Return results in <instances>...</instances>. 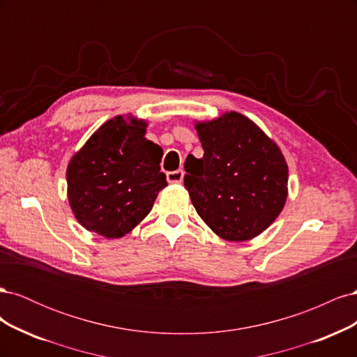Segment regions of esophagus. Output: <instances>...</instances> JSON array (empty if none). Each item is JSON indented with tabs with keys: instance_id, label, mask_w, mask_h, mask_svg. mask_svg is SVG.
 Segmentation results:
<instances>
[{
	"instance_id": "34e87169",
	"label": "esophagus",
	"mask_w": 357,
	"mask_h": 357,
	"mask_svg": "<svg viewBox=\"0 0 357 357\" xmlns=\"http://www.w3.org/2000/svg\"><path fill=\"white\" fill-rule=\"evenodd\" d=\"M183 177H185V172H183V169L167 172V180H168V183H181V181H183Z\"/></svg>"
}]
</instances>
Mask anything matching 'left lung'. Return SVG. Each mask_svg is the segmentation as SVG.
I'll list each match as a JSON object with an SVG mask.
<instances>
[{
  "mask_svg": "<svg viewBox=\"0 0 357 357\" xmlns=\"http://www.w3.org/2000/svg\"><path fill=\"white\" fill-rule=\"evenodd\" d=\"M204 156L185 162V188L201 219L228 241L264 232L287 198V164L278 146L240 113L197 123Z\"/></svg>",
  "mask_w": 357,
  "mask_h": 357,
  "instance_id": "left-lung-1",
  "label": "left lung"
}]
</instances>
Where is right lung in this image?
<instances>
[{
  "label": "right lung",
  "instance_id": "right-lung-1",
  "mask_svg": "<svg viewBox=\"0 0 357 357\" xmlns=\"http://www.w3.org/2000/svg\"><path fill=\"white\" fill-rule=\"evenodd\" d=\"M147 123L117 116L107 121L73 156L68 201L75 219L105 238H121L152 210L167 186L162 149L144 138Z\"/></svg>",
  "mask_w": 357,
  "mask_h": 357
}]
</instances>
